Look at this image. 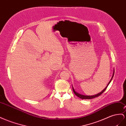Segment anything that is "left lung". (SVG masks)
Segmentation results:
<instances>
[{
    "instance_id": "left-lung-1",
    "label": "left lung",
    "mask_w": 126,
    "mask_h": 126,
    "mask_svg": "<svg viewBox=\"0 0 126 126\" xmlns=\"http://www.w3.org/2000/svg\"><path fill=\"white\" fill-rule=\"evenodd\" d=\"M114 71H113V75H112V78H111V80H110V81L109 82V83H108V85L106 86V87H105L104 89L102 91V92H101L100 93H98L97 94H96V95H92V96H87V95H81V94H79V93H77L75 91V90L74 89V88H73V92H74V94L76 95L77 96H78L79 97V98H82V99H92V98H95V97H98V96H100V95H101L106 90V89H107V88L108 87V85H109V84L110 83V82H111V81L112 80V79H113V76H114Z\"/></svg>"
}]
</instances>
